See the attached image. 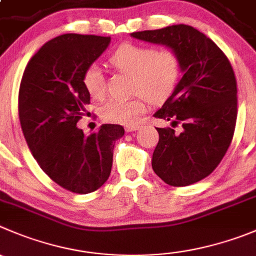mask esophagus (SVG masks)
<instances>
[{"mask_svg":"<svg viewBox=\"0 0 256 256\" xmlns=\"http://www.w3.org/2000/svg\"><path fill=\"white\" fill-rule=\"evenodd\" d=\"M138 128H140V126H126V132H134V130H137Z\"/></svg>","mask_w":256,"mask_h":256,"instance_id":"obj_1","label":"esophagus"}]
</instances>
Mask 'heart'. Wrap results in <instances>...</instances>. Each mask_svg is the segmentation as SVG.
Returning a JSON list of instances; mask_svg holds the SVG:
<instances>
[{
	"label": "heart",
	"instance_id": "1",
	"mask_svg": "<svg viewBox=\"0 0 256 256\" xmlns=\"http://www.w3.org/2000/svg\"><path fill=\"white\" fill-rule=\"evenodd\" d=\"M110 64L126 74L133 75L130 99H110L100 108V116L110 123L133 126L146 112V102L160 103L174 92L180 76V60L171 48H153L136 44H122L110 55ZM82 86L90 98L100 100L106 96V82L96 64L84 70ZM142 96L140 97V96Z\"/></svg>",
	"mask_w": 256,
	"mask_h": 256
}]
</instances>
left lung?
Segmentation results:
<instances>
[{
  "label": "left lung",
  "mask_w": 256,
  "mask_h": 256,
  "mask_svg": "<svg viewBox=\"0 0 256 256\" xmlns=\"http://www.w3.org/2000/svg\"><path fill=\"white\" fill-rule=\"evenodd\" d=\"M174 51L184 72L174 93L153 116L181 124L156 128L160 140L152 168L170 186H188L208 177L225 156L235 130L238 88L230 62L205 34L188 25L130 34Z\"/></svg>",
  "instance_id": "1"
}]
</instances>
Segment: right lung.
I'll list each match as a JSON object with an SVG mask.
<instances>
[{"label": "right lung", "mask_w": 256, "mask_h": 256, "mask_svg": "<svg viewBox=\"0 0 256 256\" xmlns=\"http://www.w3.org/2000/svg\"><path fill=\"white\" fill-rule=\"evenodd\" d=\"M110 44L108 36L65 34L48 41L31 58L18 92L21 128L34 158L59 186L89 194L103 186L113 164L119 124H103L85 136L76 123L90 96L82 74Z\"/></svg>", "instance_id": "add662e5"}]
</instances>
